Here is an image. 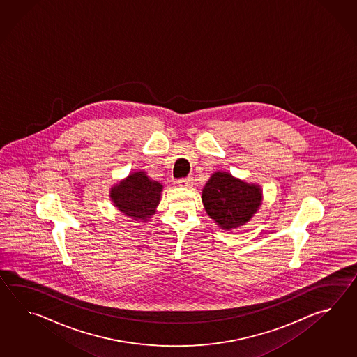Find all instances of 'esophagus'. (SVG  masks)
Segmentation results:
<instances>
[{
	"instance_id": "esophagus-1",
	"label": "esophagus",
	"mask_w": 357,
	"mask_h": 357,
	"mask_svg": "<svg viewBox=\"0 0 357 357\" xmlns=\"http://www.w3.org/2000/svg\"><path fill=\"white\" fill-rule=\"evenodd\" d=\"M177 183H178V186H181V188H190V186L192 185V178H191V177L178 178V180H177Z\"/></svg>"
}]
</instances>
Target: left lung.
Returning a JSON list of instances; mask_svg holds the SVG:
<instances>
[{"label": "left lung", "mask_w": 357, "mask_h": 357, "mask_svg": "<svg viewBox=\"0 0 357 357\" xmlns=\"http://www.w3.org/2000/svg\"><path fill=\"white\" fill-rule=\"evenodd\" d=\"M203 204L208 215L220 227L231 229L250 220L258 211L261 192L226 172H217L205 183Z\"/></svg>", "instance_id": "left-lung-1"}]
</instances>
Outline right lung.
Returning <instances> with one entry per match:
<instances>
[{"label":"right lung","mask_w":357,"mask_h":357,"mask_svg":"<svg viewBox=\"0 0 357 357\" xmlns=\"http://www.w3.org/2000/svg\"><path fill=\"white\" fill-rule=\"evenodd\" d=\"M160 183L149 180L144 172H137L114 188L111 197L125 215L146 220L160 204Z\"/></svg>","instance_id":"right-lung-1"}]
</instances>
